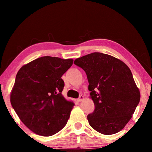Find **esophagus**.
Masks as SVG:
<instances>
[{"label": "esophagus", "instance_id": "obj_1", "mask_svg": "<svg viewBox=\"0 0 152 152\" xmlns=\"http://www.w3.org/2000/svg\"><path fill=\"white\" fill-rule=\"evenodd\" d=\"M84 100V96H82V95H80V96H79V98H78V102H81V101H82Z\"/></svg>", "mask_w": 152, "mask_h": 152}]
</instances>
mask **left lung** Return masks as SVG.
Returning a JSON list of instances; mask_svg holds the SVG:
<instances>
[{"label": "left lung", "instance_id": "obj_1", "mask_svg": "<svg viewBox=\"0 0 152 152\" xmlns=\"http://www.w3.org/2000/svg\"><path fill=\"white\" fill-rule=\"evenodd\" d=\"M89 83L94 110L87 116L90 125L104 135L122 130L140 101V90L126 64L105 53L94 52L74 60Z\"/></svg>", "mask_w": 152, "mask_h": 152}]
</instances>
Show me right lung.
Wrapping results in <instances>:
<instances>
[{"mask_svg": "<svg viewBox=\"0 0 152 152\" xmlns=\"http://www.w3.org/2000/svg\"><path fill=\"white\" fill-rule=\"evenodd\" d=\"M72 64V59L43 56L17 72L11 103L20 121L36 134L53 135L68 122L74 104L61 94V77Z\"/></svg>", "mask_w": 152, "mask_h": 152, "instance_id": "add662e5", "label": "right lung"}]
</instances>
